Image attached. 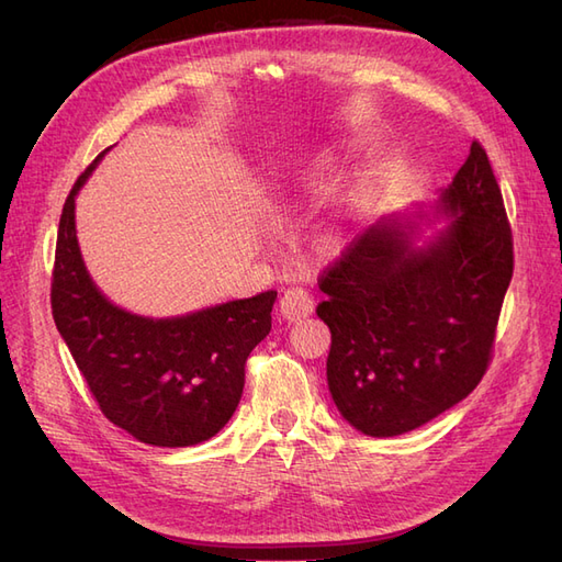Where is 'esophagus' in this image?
<instances>
[{"instance_id": "1", "label": "esophagus", "mask_w": 562, "mask_h": 562, "mask_svg": "<svg viewBox=\"0 0 562 562\" xmlns=\"http://www.w3.org/2000/svg\"><path fill=\"white\" fill-rule=\"evenodd\" d=\"M314 312V300L303 289H289L281 297V314L285 322H303Z\"/></svg>"}]
</instances>
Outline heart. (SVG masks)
Masks as SVG:
<instances>
[{
    "mask_svg": "<svg viewBox=\"0 0 562 562\" xmlns=\"http://www.w3.org/2000/svg\"><path fill=\"white\" fill-rule=\"evenodd\" d=\"M331 167V157H317L314 161H310L303 171H297V176L293 178V183L281 190L277 198V212L281 216L293 214L295 210L303 207V202L307 200V195L312 193L317 183L322 181L324 171ZM352 218L348 214V210H334L328 212L322 222L314 228V245L324 252H338L344 250L350 236H352Z\"/></svg>",
    "mask_w": 562,
    "mask_h": 562,
    "instance_id": "heart-1",
    "label": "heart"
}]
</instances>
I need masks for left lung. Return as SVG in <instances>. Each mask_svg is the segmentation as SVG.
Instances as JSON below:
<instances>
[{"label": "left lung", "instance_id": "left-lung-1", "mask_svg": "<svg viewBox=\"0 0 562 562\" xmlns=\"http://www.w3.org/2000/svg\"><path fill=\"white\" fill-rule=\"evenodd\" d=\"M434 221L445 226L424 237L420 224ZM510 279L503 195L472 143L434 204L369 226L322 277L326 381L350 427L389 439L468 398L486 372Z\"/></svg>", "mask_w": 562, "mask_h": 562}]
</instances>
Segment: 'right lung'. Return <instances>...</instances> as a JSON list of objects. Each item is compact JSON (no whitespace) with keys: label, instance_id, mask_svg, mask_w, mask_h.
Masks as SVG:
<instances>
[{"label":"right lung","instance_id":"obj_1","mask_svg":"<svg viewBox=\"0 0 562 562\" xmlns=\"http://www.w3.org/2000/svg\"><path fill=\"white\" fill-rule=\"evenodd\" d=\"M68 193L52 273V314L109 422L140 443L186 448L212 439L240 403L245 360L271 331L277 291L228 300L178 317H145L114 305L92 281Z\"/></svg>","mask_w":562,"mask_h":562}]
</instances>
